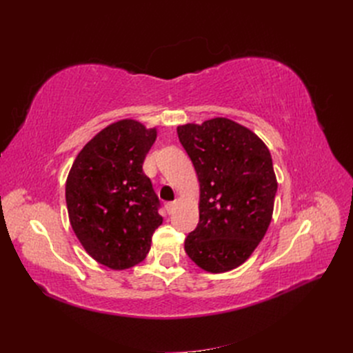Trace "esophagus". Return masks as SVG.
<instances>
[{"instance_id": "esophagus-1", "label": "esophagus", "mask_w": 353, "mask_h": 353, "mask_svg": "<svg viewBox=\"0 0 353 353\" xmlns=\"http://www.w3.org/2000/svg\"><path fill=\"white\" fill-rule=\"evenodd\" d=\"M178 203H179V200H174V201H168L166 205H165V209H166V212L168 213H172L175 209H176V206H178Z\"/></svg>"}]
</instances>
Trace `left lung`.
<instances>
[{
	"label": "left lung",
	"instance_id": "8db88e82",
	"mask_svg": "<svg viewBox=\"0 0 353 353\" xmlns=\"http://www.w3.org/2000/svg\"><path fill=\"white\" fill-rule=\"evenodd\" d=\"M200 183V219L184 243L208 272L237 268L270 227L276 193L272 157L261 138L225 117L176 128Z\"/></svg>",
	"mask_w": 353,
	"mask_h": 353
}]
</instances>
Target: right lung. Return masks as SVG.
I'll use <instances>...</instances> for the list:
<instances>
[{
  "mask_svg": "<svg viewBox=\"0 0 353 353\" xmlns=\"http://www.w3.org/2000/svg\"><path fill=\"white\" fill-rule=\"evenodd\" d=\"M156 135L132 119L109 125L82 148L66 181L74 234L91 258L112 270L144 261L162 225L160 200L143 170Z\"/></svg>",
  "mask_w": 353,
  "mask_h": 353,
  "instance_id": "right-lung-1",
  "label": "right lung"
}]
</instances>
